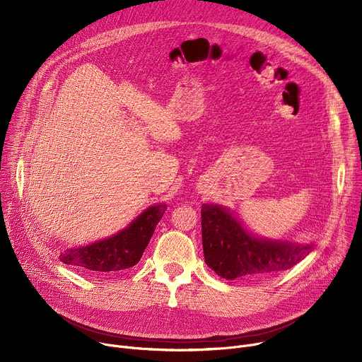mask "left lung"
Wrapping results in <instances>:
<instances>
[{
    "instance_id": "left-lung-1",
    "label": "left lung",
    "mask_w": 362,
    "mask_h": 362,
    "mask_svg": "<svg viewBox=\"0 0 362 362\" xmlns=\"http://www.w3.org/2000/svg\"><path fill=\"white\" fill-rule=\"evenodd\" d=\"M202 248L208 267L226 280L267 277L292 269L305 258L315 242L264 238L246 227L220 204H202Z\"/></svg>"
}]
</instances>
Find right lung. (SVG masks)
Listing matches in <instances>:
<instances>
[{"label":"right lung","instance_id":"right-lung-1","mask_svg":"<svg viewBox=\"0 0 362 362\" xmlns=\"http://www.w3.org/2000/svg\"><path fill=\"white\" fill-rule=\"evenodd\" d=\"M165 210L164 202L151 205L116 235L62 251L59 259L93 273H117L130 269L139 262Z\"/></svg>","mask_w":362,"mask_h":362}]
</instances>
